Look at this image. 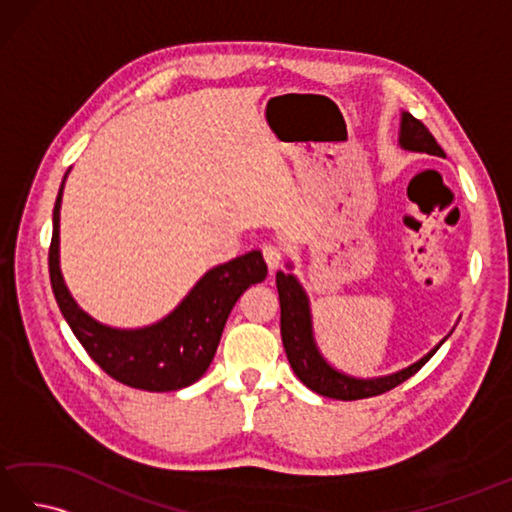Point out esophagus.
Listing matches in <instances>:
<instances>
[{
    "instance_id": "obj_1",
    "label": "esophagus",
    "mask_w": 512,
    "mask_h": 512,
    "mask_svg": "<svg viewBox=\"0 0 512 512\" xmlns=\"http://www.w3.org/2000/svg\"><path fill=\"white\" fill-rule=\"evenodd\" d=\"M262 253H264L266 264H268V270H270V273H275V270H277L279 264H281V248L275 246V244H266V246L262 248Z\"/></svg>"
}]
</instances>
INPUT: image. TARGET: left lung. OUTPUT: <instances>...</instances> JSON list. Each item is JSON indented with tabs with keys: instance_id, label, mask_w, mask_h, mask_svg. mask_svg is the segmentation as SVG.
Masks as SVG:
<instances>
[{
	"instance_id": "8db88e82",
	"label": "left lung",
	"mask_w": 512,
	"mask_h": 512,
	"mask_svg": "<svg viewBox=\"0 0 512 512\" xmlns=\"http://www.w3.org/2000/svg\"><path fill=\"white\" fill-rule=\"evenodd\" d=\"M398 145L416 154H429L444 158L442 147L436 143V138L424 127L418 118H413L409 112L400 114V134ZM292 270V264H286ZM277 290H279V306H281V341L290 361V367L295 369L297 378L303 385L317 391L321 396L336 398V400H358L385 394L396 385L405 383L418 369L429 361V358L440 350V345L449 339L451 332L433 347L429 354H424L420 361L402 367L394 374L376 376V378H356L332 367L325 356L321 354L317 339H314L312 328V310L306 290L299 284V279L292 273H277Z\"/></svg>"
}]
</instances>
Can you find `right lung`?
<instances>
[{
  "label": "right lung",
  "mask_w": 512,
  "mask_h": 512,
  "mask_svg": "<svg viewBox=\"0 0 512 512\" xmlns=\"http://www.w3.org/2000/svg\"><path fill=\"white\" fill-rule=\"evenodd\" d=\"M65 178L54 202L48 253L50 284L63 319L92 361L118 383L145 391H176L193 385L209 369L235 301L246 288L266 279L268 266L262 253L250 250L206 270L189 295L160 321L145 328H112L90 317L65 286L59 262Z\"/></svg>",
  "instance_id": "obj_1"
}]
</instances>
